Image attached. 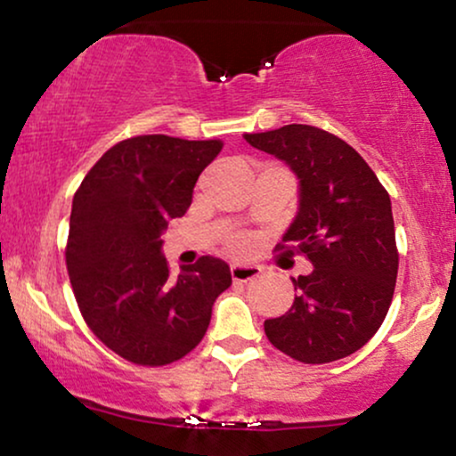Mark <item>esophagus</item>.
I'll return each instance as SVG.
<instances>
[{"instance_id":"1","label":"esophagus","mask_w":456,"mask_h":456,"mask_svg":"<svg viewBox=\"0 0 456 456\" xmlns=\"http://www.w3.org/2000/svg\"><path fill=\"white\" fill-rule=\"evenodd\" d=\"M260 273H262V266L258 265H239V262L230 265V275H232L234 281H251L256 280Z\"/></svg>"}]
</instances>
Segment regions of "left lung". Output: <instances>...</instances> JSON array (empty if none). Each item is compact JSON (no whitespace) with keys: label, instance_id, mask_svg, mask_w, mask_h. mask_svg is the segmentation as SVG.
I'll return each instance as SVG.
<instances>
[{"label":"left lung","instance_id":"8db88e82","mask_svg":"<svg viewBox=\"0 0 456 456\" xmlns=\"http://www.w3.org/2000/svg\"><path fill=\"white\" fill-rule=\"evenodd\" d=\"M298 179V211L277 249L301 251L314 265L292 277V307L266 320L265 333L283 354L322 365L361 350L387 318L399 251L390 196L365 159L320 127L283 126L245 134Z\"/></svg>","mask_w":456,"mask_h":456}]
</instances>
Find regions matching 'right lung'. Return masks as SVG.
Here are the masks:
<instances>
[{"mask_svg":"<svg viewBox=\"0 0 456 456\" xmlns=\"http://www.w3.org/2000/svg\"><path fill=\"white\" fill-rule=\"evenodd\" d=\"M222 141L147 134L110 147L72 200L66 265L85 322L134 365L183 358L205 337L216 298L232 283L213 256L170 277L162 232L185 216Z\"/></svg>","mask_w":456,"mask_h":456,"instance_id":"obj_1","label":"right lung"}]
</instances>
